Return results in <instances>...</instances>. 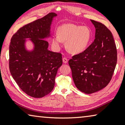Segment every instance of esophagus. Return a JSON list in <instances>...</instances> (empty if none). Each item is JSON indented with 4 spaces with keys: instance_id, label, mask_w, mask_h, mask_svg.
Masks as SVG:
<instances>
[{
    "instance_id": "esophagus-1",
    "label": "esophagus",
    "mask_w": 125,
    "mask_h": 125,
    "mask_svg": "<svg viewBox=\"0 0 125 125\" xmlns=\"http://www.w3.org/2000/svg\"><path fill=\"white\" fill-rule=\"evenodd\" d=\"M63 59V62L64 63H67L68 62V59L66 58H63L62 59Z\"/></svg>"
}]
</instances>
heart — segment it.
<instances>
[{
  "label": "heart",
  "mask_w": 125,
  "mask_h": 125,
  "mask_svg": "<svg viewBox=\"0 0 125 125\" xmlns=\"http://www.w3.org/2000/svg\"><path fill=\"white\" fill-rule=\"evenodd\" d=\"M58 35L52 38V44L56 49H59L62 42H66V48L73 54H79L87 48L92 34L89 28L86 26L73 24H65L59 27Z\"/></svg>",
  "instance_id": "b5f03b06"
}]
</instances>
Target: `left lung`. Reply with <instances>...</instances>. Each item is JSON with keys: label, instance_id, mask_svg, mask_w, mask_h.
<instances>
[{"label": "left lung", "instance_id": "left-lung-1", "mask_svg": "<svg viewBox=\"0 0 125 125\" xmlns=\"http://www.w3.org/2000/svg\"><path fill=\"white\" fill-rule=\"evenodd\" d=\"M91 21L96 29L95 39L86 50L68 61L75 85L87 94L97 92L108 85L117 61L111 31L102 23Z\"/></svg>", "mask_w": 125, "mask_h": 125}]
</instances>
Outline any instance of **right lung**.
I'll use <instances>...</instances> for the list:
<instances>
[{"mask_svg": "<svg viewBox=\"0 0 125 125\" xmlns=\"http://www.w3.org/2000/svg\"><path fill=\"white\" fill-rule=\"evenodd\" d=\"M52 12L19 29L10 40L9 66L12 78L26 94L41 98L52 92L58 70L62 64V54L48 50L46 39L51 36ZM29 40L33 49L28 50Z\"/></svg>", "mask_w": 125, "mask_h": 125, "instance_id": "1", "label": "right lung"}]
</instances>
